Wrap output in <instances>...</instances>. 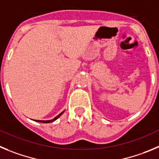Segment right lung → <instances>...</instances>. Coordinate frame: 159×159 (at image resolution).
I'll return each mask as SVG.
<instances>
[{"mask_svg":"<svg viewBox=\"0 0 159 159\" xmlns=\"http://www.w3.org/2000/svg\"><path fill=\"white\" fill-rule=\"evenodd\" d=\"M64 112V111H62V112H61V113L59 114V115H58L56 117H55V118L54 119H52V120H35V121H37V122H40V123H46V124H48V123H51V122H54V121L55 120H56L58 118V117L62 115V113H63Z\"/></svg>","mask_w":159,"mask_h":159,"instance_id":"add662e5","label":"right lung"}]
</instances>
